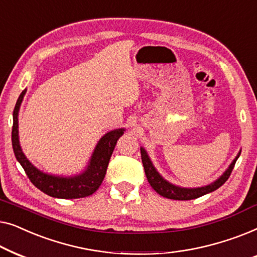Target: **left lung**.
I'll return each instance as SVG.
<instances>
[{"mask_svg":"<svg viewBox=\"0 0 257 257\" xmlns=\"http://www.w3.org/2000/svg\"><path fill=\"white\" fill-rule=\"evenodd\" d=\"M241 151L237 154V156L234 158V161L230 163L228 169L223 172V175L219 177L215 182L206 186L201 187H196V189H187V187H180L176 186L173 184L169 183L168 180H165L163 177H162L158 171L155 168L153 162H151L150 157L148 156L147 151L144 148H141V157H142V163L144 166V172H146L147 179L151 187L156 191V192L160 194V196L168 198V199H173V200H191L196 199V198H199L201 196H205V194L211 193L213 191L218 190L220 186L223 185L226 183V180L229 178L230 173H232L234 165H235L238 156H240Z\"/></svg>","mask_w":257,"mask_h":257,"instance_id":"left-lung-1","label":"left lung"}]
</instances>
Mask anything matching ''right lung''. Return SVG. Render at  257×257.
<instances>
[{
	"label": "right lung",
	"instance_id": "1",
	"mask_svg": "<svg viewBox=\"0 0 257 257\" xmlns=\"http://www.w3.org/2000/svg\"><path fill=\"white\" fill-rule=\"evenodd\" d=\"M25 92H27V89H24L21 93L13 113L14 123L12 142L16 160L20 162L22 168L24 169L30 182L42 192L46 193L50 197L60 198V199H77V198L91 196L99 189L101 183H102L104 176H106L107 166L109 163L111 154H113L114 148L116 146L117 140L123 135L124 129L121 128L111 130V132L104 134L101 137L93 151L87 168L80 175L73 177L49 175V173L43 172L32 165L28 158L25 157L20 146L19 111Z\"/></svg>",
	"mask_w": 257,
	"mask_h": 257
}]
</instances>
